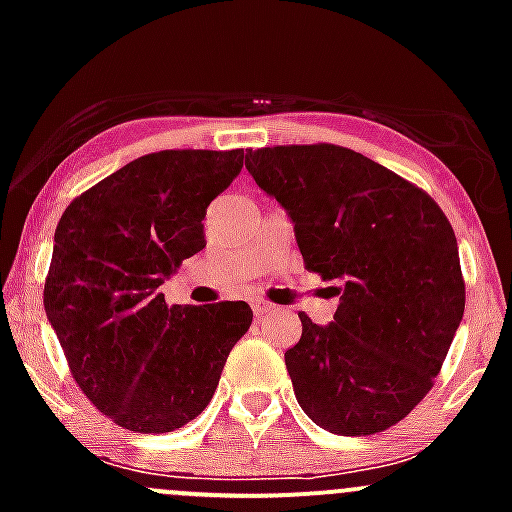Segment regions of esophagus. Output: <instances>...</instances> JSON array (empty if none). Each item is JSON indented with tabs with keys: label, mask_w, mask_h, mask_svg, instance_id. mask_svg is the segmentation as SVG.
<instances>
[{
	"label": "esophagus",
	"mask_w": 512,
	"mask_h": 512,
	"mask_svg": "<svg viewBox=\"0 0 512 512\" xmlns=\"http://www.w3.org/2000/svg\"><path fill=\"white\" fill-rule=\"evenodd\" d=\"M270 309H272V304L262 302V299H252V314H255L257 319H260V317H265V314L270 312Z\"/></svg>",
	"instance_id": "obj_1"
}]
</instances>
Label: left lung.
<instances>
[{
	"instance_id": "8db88e82",
	"label": "left lung",
	"mask_w": 512,
	"mask_h": 512,
	"mask_svg": "<svg viewBox=\"0 0 512 512\" xmlns=\"http://www.w3.org/2000/svg\"><path fill=\"white\" fill-rule=\"evenodd\" d=\"M294 223L304 267L339 282L334 322L302 319L285 352L294 396L324 431L371 436L431 391L466 307L453 227L394 170L334 143L247 151Z\"/></svg>"
}]
</instances>
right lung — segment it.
Here are the masks:
<instances>
[{
    "instance_id": "obj_1",
    "label": "right lung",
    "mask_w": 512,
    "mask_h": 512,
    "mask_svg": "<svg viewBox=\"0 0 512 512\" xmlns=\"http://www.w3.org/2000/svg\"><path fill=\"white\" fill-rule=\"evenodd\" d=\"M242 158V148L148 153L71 200L56 225L46 319L86 399L128 431L193 421L250 329L247 302L168 307L158 289L205 247L208 205Z\"/></svg>"
}]
</instances>
